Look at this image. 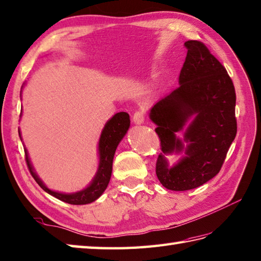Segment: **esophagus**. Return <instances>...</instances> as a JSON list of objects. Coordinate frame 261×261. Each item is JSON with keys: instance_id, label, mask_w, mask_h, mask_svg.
<instances>
[{"instance_id": "esophagus-1", "label": "esophagus", "mask_w": 261, "mask_h": 261, "mask_svg": "<svg viewBox=\"0 0 261 261\" xmlns=\"http://www.w3.org/2000/svg\"><path fill=\"white\" fill-rule=\"evenodd\" d=\"M133 122L136 124H141L144 122V112L142 110H138L133 114Z\"/></svg>"}]
</instances>
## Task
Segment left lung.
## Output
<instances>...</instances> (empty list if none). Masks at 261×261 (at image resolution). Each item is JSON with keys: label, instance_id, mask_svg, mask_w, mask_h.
I'll return each mask as SVG.
<instances>
[{"label": "left lung", "instance_id": "left-lung-1", "mask_svg": "<svg viewBox=\"0 0 261 261\" xmlns=\"http://www.w3.org/2000/svg\"><path fill=\"white\" fill-rule=\"evenodd\" d=\"M185 46L188 52L179 75L180 86L150 111L163 152L156 160V177L173 191L195 189L213 179L237 135L236 92L225 66L202 42L190 40ZM191 117L184 139L178 138L175 133ZM182 150L183 158L169 166L166 155Z\"/></svg>", "mask_w": 261, "mask_h": 261}]
</instances>
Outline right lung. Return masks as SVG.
I'll use <instances>...</instances> for the list:
<instances>
[{"label": "right lung", "instance_id": "right-lung-1", "mask_svg": "<svg viewBox=\"0 0 261 261\" xmlns=\"http://www.w3.org/2000/svg\"><path fill=\"white\" fill-rule=\"evenodd\" d=\"M130 126V117L126 112H119L108 121L106 123L105 128H103L100 140H99V167L98 171H96L95 177L93 178L92 182H91L86 189L81 191H77L74 193H61L53 191L42 182V180L39 178V175L34 172V169L30 161L28 150L24 149L25 152V160L28 163L29 170L31 172L32 177L38 182V185L43 189L48 195L56 197L57 199L61 200L66 203L70 204H87L95 201L109 185V181L111 178L112 173V162L113 156L116 153V150L120 141L125 136L126 131H128ZM19 135L21 138V133L19 131Z\"/></svg>", "mask_w": 261, "mask_h": 261}]
</instances>
